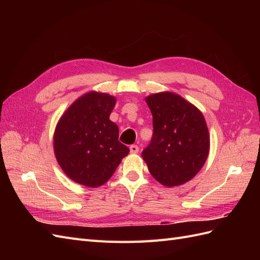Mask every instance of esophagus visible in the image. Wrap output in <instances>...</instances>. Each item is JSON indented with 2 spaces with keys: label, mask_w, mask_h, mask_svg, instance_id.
Returning a JSON list of instances; mask_svg holds the SVG:
<instances>
[{
  "label": "esophagus",
  "mask_w": 260,
  "mask_h": 260,
  "mask_svg": "<svg viewBox=\"0 0 260 260\" xmlns=\"http://www.w3.org/2000/svg\"><path fill=\"white\" fill-rule=\"evenodd\" d=\"M130 152L132 154H137L139 152V146L138 145H131L130 146Z\"/></svg>",
  "instance_id": "34e87169"
}]
</instances>
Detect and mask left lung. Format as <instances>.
Segmentation results:
<instances>
[{
	"instance_id": "8db88e82",
	"label": "left lung",
	"mask_w": 260,
	"mask_h": 260,
	"mask_svg": "<svg viewBox=\"0 0 260 260\" xmlns=\"http://www.w3.org/2000/svg\"><path fill=\"white\" fill-rule=\"evenodd\" d=\"M153 115V138L142 157L151 175L164 186L193 179L205 164L209 132L200 109L181 95L165 91L145 98Z\"/></svg>"
}]
</instances>
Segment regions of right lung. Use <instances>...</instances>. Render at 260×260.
<instances>
[{"instance_id":"obj_1","label":"right lung","mask_w":260,"mask_h":260,"mask_svg":"<svg viewBox=\"0 0 260 260\" xmlns=\"http://www.w3.org/2000/svg\"><path fill=\"white\" fill-rule=\"evenodd\" d=\"M117 99L90 91L61 115L53 136L54 154L66 176L88 187L106 183L130 149L118 141L119 129L109 119Z\"/></svg>"}]
</instances>
